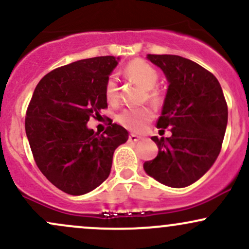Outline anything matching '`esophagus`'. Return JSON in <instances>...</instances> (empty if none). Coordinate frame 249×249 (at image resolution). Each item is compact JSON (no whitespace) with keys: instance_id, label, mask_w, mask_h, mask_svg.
<instances>
[{"instance_id":"34e87169","label":"esophagus","mask_w":249,"mask_h":249,"mask_svg":"<svg viewBox=\"0 0 249 249\" xmlns=\"http://www.w3.org/2000/svg\"><path fill=\"white\" fill-rule=\"evenodd\" d=\"M142 139V137H139V136L137 135H130L129 136V142H131V143H137V142H139Z\"/></svg>"}]
</instances>
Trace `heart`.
Returning a JSON list of instances; mask_svg holds the SVG:
<instances>
[{"mask_svg":"<svg viewBox=\"0 0 249 249\" xmlns=\"http://www.w3.org/2000/svg\"><path fill=\"white\" fill-rule=\"evenodd\" d=\"M125 74L131 80L141 85L144 89H147V95L151 102L157 103L160 100V94L154 89L158 81V73L151 65L141 59L132 60L125 68ZM105 97L110 103H116L118 100V84L116 75L108 76L106 80ZM152 118L154 112L149 107H136L123 111L118 116V122L127 130L141 132Z\"/></svg>","mask_w":249,"mask_h":249,"instance_id":"obj_1","label":"heart"}]
</instances>
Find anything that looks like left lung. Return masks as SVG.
Returning a JSON list of instances; mask_svg holds the SVG:
<instances>
[{
	"label": "left lung",
	"instance_id": "8db88e82",
	"mask_svg": "<svg viewBox=\"0 0 249 249\" xmlns=\"http://www.w3.org/2000/svg\"><path fill=\"white\" fill-rule=\"evenodd\" d=\"M146 59L168 80L157 127L170 129L173 135L151 137L158 155L143 168L162 184L188 187L212 168L220 154L228 122L225 95L217 79L189 59L170 54H147Z\"/></svg>",
	"mask_w": 249,
	"mask_h": 249
}]
</instances>
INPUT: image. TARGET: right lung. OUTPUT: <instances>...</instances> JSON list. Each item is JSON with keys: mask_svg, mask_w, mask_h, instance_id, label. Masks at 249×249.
Listing matches in <instances>:
<instances>
[{"mask_svg": "<svg viewBox=\"0 0 249 249\" xmlns=\"http://www.w3.org/2000/svg\"><path fill=\"white\" fill-rule=\"evenodd\" d=\"M119 60L97 56L56 68L41 79L29 103L26 135L36 165L70 195L99 187L111 173L114 150L129 138L118 124L103 135L87 126L107 107L105 84Z\"/></svg>", "mask_w": 249, "mask_h": 249, "instance_id": "right-lung-1", "label": "right lung"}]
</instances>
